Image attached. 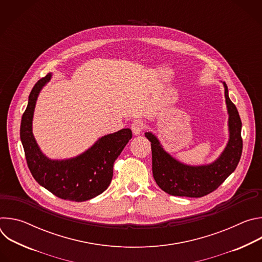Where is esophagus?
<instances>
[{"label": "esophagus", "instance_id": "34e87169", "mask_svg": "<svg viewBox=\"0 0 262 262\" xmlns=\"http://www.w3.org/2000/svg\"><path fill=\"white\" fill-rule=\"evenodd\" d=\"M130 128H132V130L135 135H140L144 129V123H143L142 120L136 119V120L133 121V123L130 125Z\"/></svg>", "mask_w": 262, "mask_h": 262}]
</instances>
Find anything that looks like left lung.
<instances>
[{
  "instance_id": "8db88e82",
  "label": "left lung",
  "mask_w": 262,
  "mask_h": 262,
  "mask_svg": "<svg viewBox=\"0 0 262 262\" xmlns=\"http://www.w3.org/2000/svg\"><path fill=\"white\" fill-rule=\"evenodd\" d=\"M224 87L229 113L230 139L214 163L201 167L183 165L164 150L151 133H145V137L151 142L154 177L164 192L172 196L200 198L215 191L236 169L243 152L242 120L235 104L228 96L225 82Z\"/></svg>"
}]
</instances>
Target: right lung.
Wrapping results in <instances>:
<instances>
[{
    "label": "right lung",
    "mask_w": 262,
    "mask_h": 262,
    "mask_svg": "<svg viewBox=\"0 0 262 262\" xmlns=\"http://www.w3.org/2000/svg\"><path fill=\"white\" fill-rule=\"evenodd\" d=\"M51 79V73L37 82L30 95L20 123V140L34 179L55 196L82 202L104 192L113 177V166L128 141L132 130L123 128L100 138L78 158L52 161L42 155L32 133L33 112L37 96Z\"/></svg>",
    "instance_id": "add662e5"
}]
</instances>
